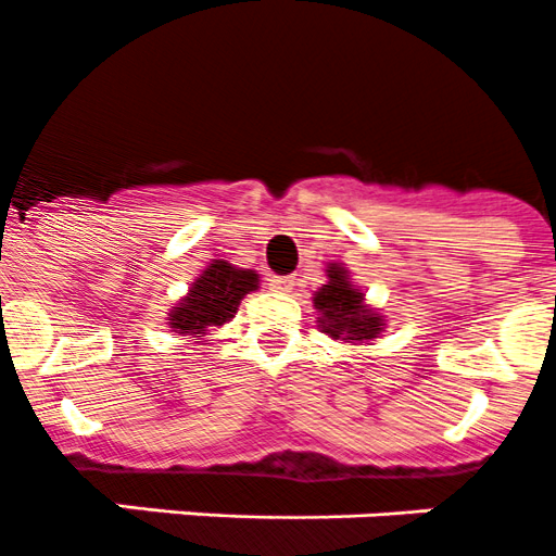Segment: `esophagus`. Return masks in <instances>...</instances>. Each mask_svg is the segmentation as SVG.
<instances>
[{"label":"esophagus","mask_w":556,"mask_h":556,"mask_svg":"<svg viewBox=\"0 0 556 556\" xmlns=\"http://www.w3.org/2000/svg\"><path fill=\"white\" fill-rule=\"evenodd\" d=\"M294 283H298L294 275H273V278H269V287H273L275 292H289V289H294Z\"/></svg>","instance_id":"esophagus-1"}]
</instances>
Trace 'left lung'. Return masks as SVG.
Instances as JSON below:
<instances>
[{"label": "left lung", "mask_w": 556, "mask_h": 556, "mask_svg": "<svg viewBox=\"0 0 556 556\" xmlns=\"http://www.w3.org/2000/svg\"><path fill=\"white\" fill-rule=\"evenodd\" d=\"M319 312V325L328 336L341 341H369L383 330V319L369 305H364V292L355 289L341 264L328 267V283L314 294Z\"/></svg>", "instance_id": "1"}]
</instances>
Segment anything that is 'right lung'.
Listing matches in <instances>:
<instances>
[{
  "label": "right lung",
  "instance_id": "1",
  "mask_svg": "<svg viewBox=\"0 0 556 556\" xmlns=\"http://www.w3.org/2000/svg\"><path fill=\"white\" fill-rule=\"evenodd\" d=\"M258 289V275L253 269L233 267V264L215 262L208 264L195 278L185 300H178L176 308H170V328L176 333L198 336L206 333V328L226 325L237 314L239 303L248 292Z\"/></svg>",
  "mask_w": 556,
  "mask_h": 556
}]
</instances>
